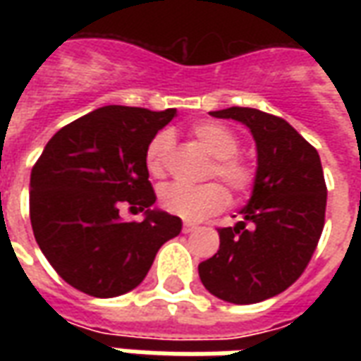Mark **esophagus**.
I'll list each match as a JSON object with an SVG mask.
<instances>
[{
  "label": "esophagus",
  "mask_w": 361,
  "mask_h": 361,
  "mask_svg": "<svg viewBox=\"0 0 361 361\" xmlns=\"http://www.w3.org/2000/svg\"><path fill=\"white\" fill-rule=\"evenodd\" d=\"M195 228H197V224H193V222H183V232H185V234L193 232Z\"/></svg>",
  "instance_id": "34e87169"
}]
</instances>
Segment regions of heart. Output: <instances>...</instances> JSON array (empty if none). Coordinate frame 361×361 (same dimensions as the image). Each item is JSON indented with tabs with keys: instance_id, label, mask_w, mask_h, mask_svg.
<instances>
[{
	"instance_id": "b5f03b06",
	"label": "heart",
	"mask_w": 361,
	"mask_h": 361,
	"mask_svg": "<svg viewBox=\"0 0 361 361\" xmlns=\"http://www.w3.org/2000/svg\"><path fill=\"white\" fill-rule=\"evenodd\" d=\"M191 135L204 152L212 157L207 176L220 178L234 193H245L255 181V168L247 158L238 154L240 141L230 127L219 121H199ZM173 137L170 131H160L152 137L147 147L145 162L152 178H162L168 170V158L172 150ZM160 207L170 214L185 220H199L222 211L228 203L226 189L220 183H204L199 188H188L181 183H168L158 191Z\"/></svg>"
}]
</instances>
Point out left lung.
I'll return each instance as SVG.
<instances>
[{
  "label": "left lung",
  "instance_id": "obj_1",
  "mask_svg": "<svg viewBox=\"0 0 361 361\" xmlns=\"http://www.w3.org/2000/svg\"><path fill=\"white\" fill-rule=\"evenodd\" d=\"M211 116L250 129L257 170L242 220L220 228L219 253L199 265V276L224 302L259 303L292 286L317 247L326 207L321 158L286 119L240 106Z\"/></svg>",
  "mask_w": 361,
  "mask_h": 361
}]
</instances>
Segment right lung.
Returning <instances> with one entry per match:
<instances>
[{"label":"right lung","mask_w":361,"mask_h":361,"mask_svg":"<svg viewBox=\"0 0 361 361\" xmlns=\"http://www.w3.org/2000/svg\"><path fill=\"white\" fill-rule=\"evenodd\" d=\"M178 116L102 106L51 137L30 173L36 243L67 284L116 298L141 284L158 250L181 232V219L154 207L145 162L152 137ZM142 212L123 221L118 204Z\"/></svg>","instance_id":"right-lung-1"}]
</instances>
